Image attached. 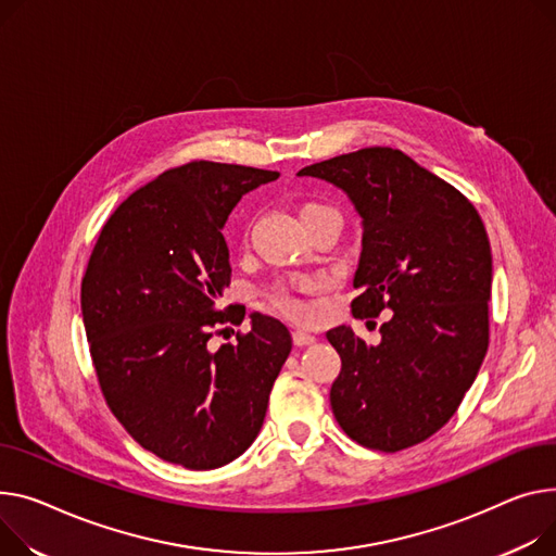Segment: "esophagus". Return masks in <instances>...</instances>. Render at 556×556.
Listing matches in <instances>:
<instances>
[{
  "mask_svg": "<svg viewBox=\"0 0 556 556\" xmlns=\"http://www.w3.org/2000/svg\"><path fill=\"white\" fill-rule=\"evenodd\" d=\"M292 342H294V346H311V344L317 342V338L313 336V332H308V330H294L292 332Z\"/></svg>",
  "mask_w": 556,
  "mask_h": 556,
  "instance_id": "esophagus-1",
  "label": "esophagus"
}]
</instances>
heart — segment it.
<instances>
[{
	"label": "heart",
	"instance_id": "obj_1",
	"mask_svg": "<svg viewBox=\"0 0 556 556\" xmlns=\"http://www.w3.org/2000/svg\"><path fill=\"white\" fill-rule=\"evenodd\" d=\"M319 212H336L328 205H319V203H308L302 207L300 212V218H306L311 214H319ZM319 288V281L317 279H306V281H300L294 286H281L275 290L273 294V302L279 311H283L286 315L294 317V319H306L311 315V306L300 298L302 292H313Z\"/></svg>",
	"mask_w": 556,
	"mask_h": 556
}]
</instances>
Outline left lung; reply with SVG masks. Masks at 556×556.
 Listing matches in <instances>:
<instances>
[{"instance_id":"obj_1","label":"left lung","mask_w":556,"mask_h":556,"mask_svg":"<svg viewBox=\"0 0 556 556\" xmlns=\"http://www.w3.org/2000/svg\"><path fill=\"white\" fill-rule=\"evenodd\" d=\"M342 190L362 218L355 317H378L380 344L351 326L326 332L342 357L330 387L359 445L400 452L456 414L490 344L492 250L476 207L400 150L366 147L300 169Z\"/></svg>"}]
</instances>
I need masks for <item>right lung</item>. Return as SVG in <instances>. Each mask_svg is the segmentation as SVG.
Returning a JSON list of instances; mask_svg holds the SVG:
<instances>
[{"label":"right lung","instance_id":"right-lung-1","mask_svg":"<svg viewBox=\"0 0 556 556\" xmlns=\"http://www.w3.org/2000/svg\"><path fill=\"white\" fill-rule=\"evenodd\" d=\"M277 172L194 161L136 190L109 216L83 279V321L109 409L147 452L185 469L239 458L262 431L292 349L288 328L252 313L250 332L210 349L230 286L226 220Z\"/></svg>","mask_w":556,"mask_h":556}]
</instances>
